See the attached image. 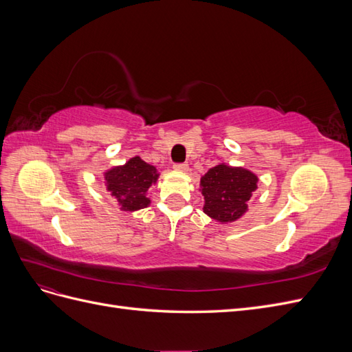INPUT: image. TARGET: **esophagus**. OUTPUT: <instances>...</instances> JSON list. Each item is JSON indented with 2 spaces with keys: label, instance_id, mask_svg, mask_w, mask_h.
<instances>
[{
  "label": "esophagus",
  "instance_id": "obj_1",
  "mask_svg": "<svg viewBox=\"0 0 352 352\" xmlns=\"http://www.w3.org/2000/svg\"><path fill=\"white\" fill-rule=\"evenodd\" d=\"M173 167H175V170H177V172H186V170H188V164L186 163H177Z\"/></svg>",
  "mask_w": 352,
  "mask_h": 352
}]
</instances>
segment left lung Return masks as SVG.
<instances>
[{
    "instance_id": "1",
    "label": "left lung",
    "mask_w": 352,
    "mask_h": 352,
    "mask_svg": "<svg viewBox=\"0 0 352 352\" xmlns=\"http://www.w3.org/2000/svg\"><path fill=\"white\" fill-rule=\"evenodd\" d=\"M257 176L247 168L220 163L201 177L204 212L220 223H232L248 210L247 202L257 189Z\"/></svg>"
}]
</instances>
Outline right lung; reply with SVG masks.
<instances>
[{
	"label": "right lung",
	"instance_id": "add662e5",
	"mask_svg": "<svg viewBox=\"0 0 352 352\" xmlns=\"http://www.w3.org/2000/svg\"><path fill=\"white\" fill-rule=\"evenodd\" d=\"M107 190L120 204L123 211H136L150 206L146 190L157 182V168L145 163L141 157H133L119 167H113L104 173Z\"/></svg>",
	"mask_w": 352,
	"mask_h": 352
}]
</instances>
